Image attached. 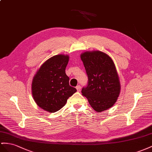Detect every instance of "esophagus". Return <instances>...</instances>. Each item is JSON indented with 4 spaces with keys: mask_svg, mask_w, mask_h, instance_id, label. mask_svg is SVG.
I'll list each match as a JSON object with an SVG mask.
<instances>
[{
    "mask_svg": "<svg viewBox=\"0 0 152 152\" xmlns=\"http://www.w3.org/2000/svg\"><path fill=\"white\" fill-rule=\"evenodd\" d=\"M76 89H77V91H78V92H80L81 91V86H80V85H77V86H76Z\"/></svg>",
    "mask_w": 152,
    "mask_h": 152,
    "instance_id": "esophagus-1",
    "label": "esophagus"
}]
</instances>
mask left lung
<instances>
[{"label": "left lung", "mask_w": 152, "mask_h": 152, "mask_svg": "<svg viewBox=\"0 0 152 152\" xmlns=\"http://www.w3.org/2000/svg\"><path fill=\"white\" fill-rule=\"evenodd\" d=\"M88 76V83L81 91L93 109L103 112L116 102L121 85L115 66L108 54L99 50L81 54Z\"/></svg>", "instance_id": "8db88e82"}]
</instances>
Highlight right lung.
Returning <instances> with one entry per match:
<instances>
[{"instance_id":"1","label":"right lung","mask_w":152,"mask_h":152,"mask_svg":"<svg viewBox=\"0 0 152 152\" xmlns=\"http://www.w3.org/2000/svg\"><path fill=\"white\" fill-rule=\"evenodd\" d=\"M69 56L58 54L50 58L42 65L32 81L34 102L42 109L53 113L60 110L70 96L77 91L69 85L66 75Z\"/></svg>"}]
</instances>
